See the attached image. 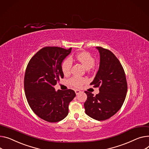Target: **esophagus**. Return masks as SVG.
Wrapping results in <instances>:
<instances>
[{
    "mask_svg": "<svg viewBox=\"0 0 149 149\" xmlns=\"http://www.w3.org/2000/svg\"><path fill=\"white\" fill-rule=\"evenodd\" d=\"M75 92L76 95H78V94H80V93L81 92V91H79V90H75Z\"/></svg>",
    "mask_w": 149,
    "mask_h": 149,
    "instance_id": "1",
    "label": "esophagus"
}]
</instances>
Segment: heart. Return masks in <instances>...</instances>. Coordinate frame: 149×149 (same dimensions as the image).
<instances>
[{"mask_svg": "<svg viewBox=\"0 0 149 149\" xmlns=\"http://www.w3.org/2000/svg\"><path fill=\"white\" fill-rule=\"evenodd\" d=\"M75 57L87 69L92 68L95 62V58L90 53L86 52L77 54ZM72 65V61L70 57H68L63 61L62 63V70L65 75H68L70 74ZM86 79L77 77H72L69 80V83H71V84L78 87H81L86 83Z\"/></svg>", "mask_w": 149, "mask_h": 149, "instance_id": "b5f03b06", "label": "heart"}]
</instances>
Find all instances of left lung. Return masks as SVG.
Instances as JSON below:
<instances>
[{"label": "left lung", "mask_w": 149, "mask_h": 149, "mask_svg": "<svg viewBox=\"0 0 149 149\" xmlns=\"http://www.w3.org/2000/svg\"><path fill=\"white\" fill-rule=\"evenodd\" d=\"M96 48L100 54V68L90 84L100 87V93L94 96L85 91L87 98L84 105L87 115L101 121L110 118L120 110L125 100L127 86L124 69L116 56L109 49Z\"/></svg>", "instance_id": "obj_1"}]
</instances>
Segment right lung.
I'll list each match as a JSON object with an SVG mask.
<instances>
[{"label":"right lung","mask_w":149,"mask_h":149,"mask_svg":"<svg viewBox=\"0 0 149 149\" xmlns=\"http://www.w3.org/2000/svg\"><path fill=\"white\" fill-rule=\"evenodd\" d=\"M72 48L45 47L30 60L25 72L24 87L32 111L48 122H57L68 114L69 104L76 96L71 89L55 91L54 86L63 78V61Z\"/></svg>","instance_id":"obj_1"}]
</instances>
